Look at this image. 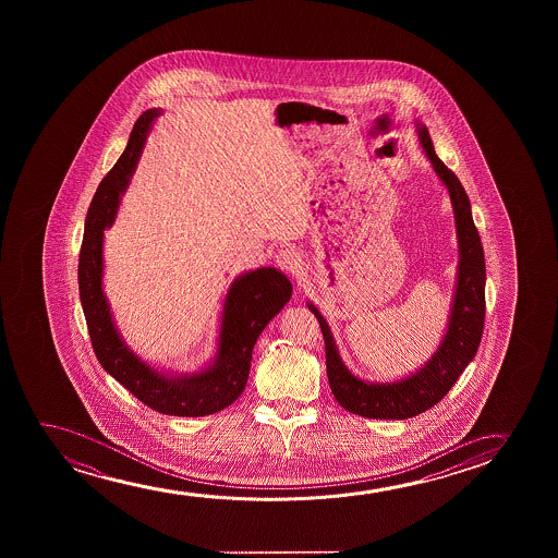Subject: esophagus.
Wrapping results in <instances>:
<instances>
[{
	"mask_svg": "<svg viewBox=\"0 0 558 558\" xmlns=\"http://www.w3.org/2000/svg\"><path fill=\"white\" fill-rule=\"evenodd\" d=\"M276 263H278V267L283 268L286 272L298 275L299 270H301V265H303V259H301L298 250L286 247V250L278 252V255H276Z\"/></svg>",
	"mask_w": 558,
	"mask_h": 558,
	"instance_id": "esophagus-1",
	"label": "esophagus"
}]
</instances>
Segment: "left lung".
Segmentation results:
<instances>
[{
    "instance_id": "left-lung-1",
    "label": "left lung",
    "mask_w": 558,
    "mask_h": 558,
    "mask_svg": "<svg viewBox=\"0 0 558 558\" xmlns=\"http://www.w3.org/2000/svg\"><path fill=\"white\" fill-rule=\"evenodd\" d=\"M415 130L423 153L430 161L438 179L448 189L458 230L459 263L456 291L451 299L446 333L435 354L420 369L400 377L397 381L377 383L360 379L359 375L352 374L351 369L344 366L326 318L313 303H306L308 311L320 324L324 336L329 389L347 412L369 420H410L438 404L453 387V383L458 381L459 375L463 374L469 362L474 359L484 328L486 263L481 236L474 227L471 202L456 173L446 168L444 161L436 156L427 128L421 122H415Z\"/></svg>"
}]
</instances>
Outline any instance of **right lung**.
<instances>
[{
	"label": "right lung",
	"mask_w": 558,
	"mask_h": 558,
	"mask_svg": "<svg viewBox=\"0 0 558 558\" xmlns=\"http://www.w3.org/2000/svg\"><path fill=\"white\" fill-rule=\"evenodd\" d=\"M160 114V108H150L141 114L120 160L100 181L93 196L77 265L80 301L93 351L107 374L156 412L177 417H204L221 412L242 395L257 337L290 301L293 288L288 276L275 267L255 268L236 276L222 301L217 354L194 374L158 369L123 341L102 290V242L105 230L114 225L123 192L128 191L137 169L146 135Z\"/></svg>",
	"instance_id": "right-lung-1"
}]
</instances>
